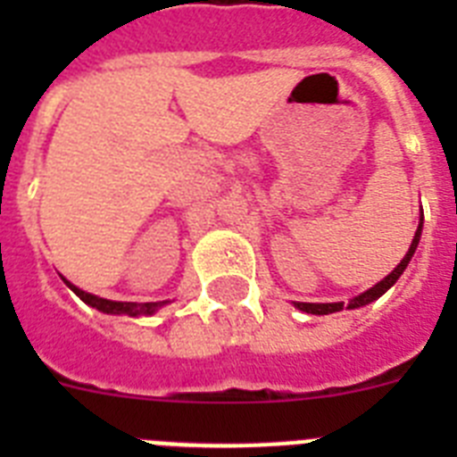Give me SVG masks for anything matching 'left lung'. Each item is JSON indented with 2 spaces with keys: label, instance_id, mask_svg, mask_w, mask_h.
<instances>
[{
  "label": "left lung",
  "instance_id": "8db88e82",
  "mask_svg": "<svg viewBox=\"0 0 457 457\" xmlns=\"http://www.w3.org/2000/svg\"><path fill=\"white\" fill-rule=\"evenodd\" d=\"M421 226H423V215H421V221H419L417 233H414V240H411L410 249H407L405 258H403L401 263L395 265V268L391 270V272L386 274V277L382 278V281H378V284H375L373 288H369V290H366V293L357 295L354 300H350L348 302V309H359V306L370 304V302H375V300H378V297H382V295H385L386 290H389L391 286H394L395 281H398V278H401V274L405 272L407 263H410L411 256H414V252H417V247H419V240H421ZM295 306H297V309H300V311H306V313H313V316H327V313H337V311H341L343 309V302H329V304H311V302H295Z\"/></svg>",
  "mask_w": 457,
  "mask_h": 457
}]
</instances>
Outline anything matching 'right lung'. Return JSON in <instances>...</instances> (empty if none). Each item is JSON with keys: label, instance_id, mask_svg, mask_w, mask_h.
I'll list each match as a JSON object with an SVG mask.
<instances>
[{"label": "right lung", "instance_id": "1", "mask_svg": "<svg viewBox=\"0 0 457 457\" xmlns=\"http://www.w3.org/2000/svg\"><path fill=\"white\" fill-rule=\"evenodd\" d=\"M63 281H66V286L72 293L78 295L79 300L87 302L93 309L103 311V313H112V316H123V313L125 316H153L157 309H162L167 304V302H141V304H137V302H112L104 300V297H98V295L87 293V290L78 288V286H72L68 278H63Z\"/></svg>", "mask_w": 457, "mask_h": 457}]
</instances>
